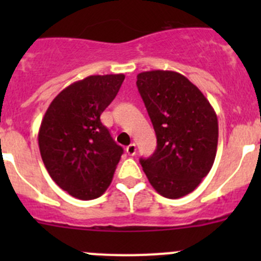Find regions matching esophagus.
<instances>
[{"instance_id":"esophagus-1","label":"esophagus","mask_w":261,"mask_h":261,"mask_svg":"<svg viewBox=\"0 0 261 261\" xmlns=\"http://www.w3.org/2000/svg\"><path fill=\"white\" fill-rule=\"evenodd\" d=\"M126 152H127L130 156H134L136 154V145L135 144H130L127 147H126Z\"/></svg>"}]
</instances>
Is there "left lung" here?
Instances as JSON below:
<instances>
[{
  "mask_svg": "<svg viewBox=\"0 0 261 261\" xmlns=\"http://www.w3.org/2000/svg\"><path fill=\"white\" fill-rule=\"evenodd\" d=\"M136 86L158 144L151 156L140 159L144 173L165 198L187 196L199 186L215 162L217 115L204 94L180 73H139Z\"/></svg>",
  "mask_w": 261,
  "mask_h": 261,
  "instance_id": "1",
  "label": "left lung"
}]
</instances>
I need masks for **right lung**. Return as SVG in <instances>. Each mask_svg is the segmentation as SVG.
I'll list each match as a JSON object with an SVG mask.
<instances>
[{
  "instance_id": "right-lung-1",
  "label": "right lung",
  "mask_w": 261,
  "mask_h": 261,
  "mask_svg": "<svg viewBox=\"0 0 261 261\" xmlns=\"http://www.w3.org/2000/svg\"><path fill=\"white\" fill-rule=\"evenodd\" d=\"M123 80V74H106L74 82L53 99L41 121L38 140L44 165L51 179L78 199L106 192L123 152L99 118Z\"/></svg>"
}]
</instances>
